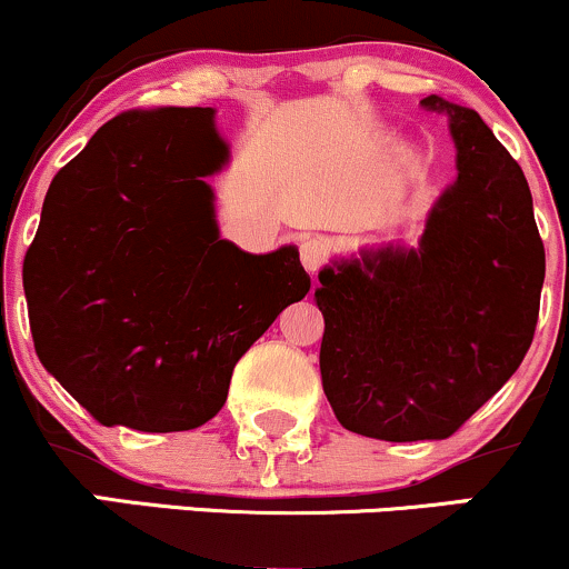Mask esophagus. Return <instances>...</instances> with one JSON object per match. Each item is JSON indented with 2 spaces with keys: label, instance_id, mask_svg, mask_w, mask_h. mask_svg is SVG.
Wrapping results in <instances>:
<instances>
[{
  "label": "esophagus",
  "instance_id": "34e87169",
  "mask_svg": "<svg viewBox=\"0 0 569 569\" xmlns=\"http://www.w3.org/2000/svg\"><path fill=\"white\" fill-rule=\"evenodd\" d=\"M326 257H329V246H326V240L318 238V234H310V238H305L302 243H299V259H302V267L310 276H316L318 267L326 262Z\"/></svg>",
  "mask_w": 569,
  "mask_h": 569
}]
</instances>
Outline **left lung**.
Listing matches in <instances>:
<instances>
[{
  "instance_id": "left-lung-1",
  "label": "left lung",
  "mask_w": 569,
  "mask_h": 569,
  "mask_svg": "<svg viewBox=\"0 0 569 569\" xmlns=\"http://www.w3.org/2000/svg\"><path fill=\"white\" fill-rule=\"evenodd\" d=\"M449 120L457 179L417 246L361 248L318 272L321 380L339 426L380 441L449 439L525 361L546 251L525 173L479 112Z\"/></svg>"
}]
</instances>
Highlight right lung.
<instances>
[{
    "label": "right lung",
    "mask_w": 569,
    "mask_h": 569,
    "mask_svg": "<svg viewBox=\"0 0 569 569\" xmlns=\"http://www.w3.org/2000/svg\"><path fill=\"white\" fill-rule=\"evenodd\" d=\"M217 109L126 112L56 173L23 262L42 367L101 426L192 430L224 407L234 363L310 276L297 246L219 234L208 176L230 162Z\"/></svg>",
    "instance_id": "1"
}]
</instances>
